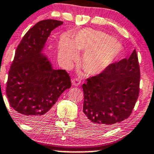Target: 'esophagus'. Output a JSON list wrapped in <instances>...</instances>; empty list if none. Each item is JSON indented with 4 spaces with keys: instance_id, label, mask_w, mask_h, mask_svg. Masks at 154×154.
<instances>
[{
    "instance_id": "obj_1",
    "label": "esophagus",
    "mask_w": 154,
    "mask_h": 154,
    "mask_svg": "<svg viewBox=\"0 0 154 154\" xmlns=\"http://www.w3.org/2000/svg\"><path fill=\"white\" fill-rule=\"evenodd\" d=\"M72 85H74V86H78V85H80L81 81L80 80V79L75 78V79H74V80H72Z\"/></svg>"
}]
</instances>
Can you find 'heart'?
<instances>
[{"mask_svg": "<svg viewBox=\"0 0 154 154\" xmlns=\"http://www.w3.org/2000/svg\"><path fill=\"white\" fill-rule=\"evenodd\" d=\"M58 50L59 59L66 66L78 60V52H85L82 59V68L89 75H96L114 62L121 52V46L104 32L84 29L74 33L71 40L62 36Z\"/></svg>", "mask_w": 154, "mask_h": 154, "instance_id": "1", "label": "heart"}]
</instances>
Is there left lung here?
Returning a JSON list of instances; mask_svg holds the SVG:
<instances>
[{
	"label": "left lung",
	"instance_id": "1",
	"mask_svg": "<svg viewBox=\"0 0 154 154\" xmlns=\"http://www.w3.org/2000/svg\"><path fill=\"white\" fill-rule=\"evenodd\" d=\"M140 80L135 50L129 58L112 63L102 73L88 77L82 86V124L90 129L105 131L129 118L139 96Z\"/></svg>",
	"mask_w": 154,
	"mask_h": 154
}]
</instances>
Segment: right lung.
<instances>
[{
    "mask_svg": "<svg viewBox=\"0 0 154 154\" xmlns=\"http://www.w3.org/2000/svg\"><path fill=\"white\" fill-rule=\"evenodd\" d=\"M63 23L55 20L38 22L25 33L15 51L6 92L10 106L26 124L46 122L59 96L72 85L69 74L52 69L42 53L52 30Z\"/></svg>",
    "mask_w": 154,
    "mask_h": 154,
    "instance_id": "obj_1",
    "label": "right lung"
}]
</instances>
